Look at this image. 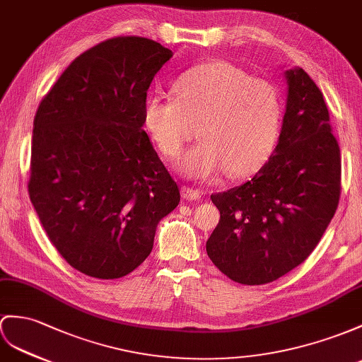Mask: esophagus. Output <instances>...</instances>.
<instances>
[{
    "instance_id": "34e87169",
    "label": "esophagus",
    "mask_w": 362,
    "mask_h": 362,
    "mask_svg": "<svg viewBox=\"0 0 362 362\" xmlns=\"http://www.w3.org/2000/svg\"><path fill=\"white\" fill-rule=\"evenodd\" d=\"M182 192V198L184 199H189V201H197L201 198V190L195 189V187H190V186H184L181 189Z\"/></svg>"
}]
</instances>
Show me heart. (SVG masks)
Listing matches in <instances>:
<instances>
[{"mask_svg": "<svg viewBox=\"0 0 362 362\" xmlns=\"http://www.w3.org/2000/svg\"><path fill=\"white\" fill-rule=\"evenodd\" d=\"M283 117L275 84L223 61L189 70L175 83L173 98L151 95L143 110L147 132L167 158L180 156L198 134L202 141L178 164L197 180L259 170L278 144Z\"/></svg>", "mask_w": 362, "mask_h": 362, "instance_id": "heart-1", "label": "heart"}]
</instances>
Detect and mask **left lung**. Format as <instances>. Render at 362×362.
<instances>
[{
  "mask_svg": "<svg viewBox=\"0 0 362 362\" xmlns=\"http://www.w3.org/2000/svg\"><path fill=\"white\" fill-rule=\"evenodd\" d=\"M288 93L275 152L241 186L211 193L219 223L211 262L235 283L261 286L313 252L338 209L341 152L322 92L303 69L286 72Z\"/></svg>",
  "mask_w": 362,
  "mask_h": 362,
  "instance_id": "1",
  "label": "left lung"
}]
</instances>
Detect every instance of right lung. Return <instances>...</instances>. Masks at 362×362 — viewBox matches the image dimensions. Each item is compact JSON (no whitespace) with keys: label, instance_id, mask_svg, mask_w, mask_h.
I'll return each instance as SVG.
<instances>
[{"label":"right lung","instance_id":"add662e5","mask_svg":"<svg viewBox=\"0 0 362 362\" xmlns=\"http://www.w3.org/2000/svg\"><path fill=\"white\" fill-rule=\"evenodd\" d=\"M172 50L105 40L75 58L33 119L29 197L50 243L98 279L134 272L180 189L143 130L147 90Z\"/></svg>","mask_w":362,"mask_h":362}]
</instances>
